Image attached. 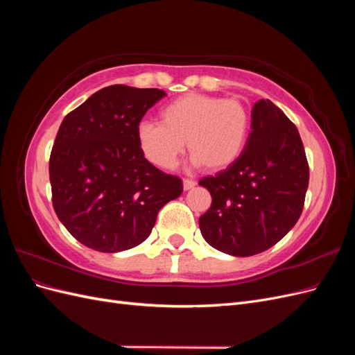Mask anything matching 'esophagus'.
<instances>
[{
	"mask_svg": "<svg viewBox=\"0 0 355 355\" xmlns=\"http://www.w3.org/2000/svg\"><path fill=\"white\" fill-rule=\"evenodd\" d=\"M197 184L194 180H191V179H184V189L185 191H189V189H192L194 188Z\"/></svg>",
	"mask_w": 355,
	"mask_h": 355,
	"instance_id": "esophagus-1",
	"label": "esophagus"
}]
</instances>
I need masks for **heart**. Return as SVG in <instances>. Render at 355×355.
<instances>
[{"label":"heart","instance_id":"1","mask_svg":"<svg viewBox=\"0 0 355 355\" xmlns=\"http://www.w3.org/2000/svg\"><path fill=\"white\" fill-rule=\"evenodd\" d=\"M161 123L137 125V145L148 161L159 168L176 164L187 149L191 164L219 173L243 155L250 135V114L235 99L188 93L168 102L159 114Z\"/></svg>","mask_w":355,"mask_h":355}]
</instances>
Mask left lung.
<instances>
[{
	"label": "left lung",
	"mask_w": 355,
	"mask_h": 355,
	"mask_svg": "<svg viewBox=\"0 0 355 355\" xmlns=\"http://www.w3.org/2000/svg\"><path fill=\"white\" fill-rule=\"evenodd\" d=\"M308 180V161L296 125L271 101H257L240 159L200 180L211 196L210 209L198 219L201 235L231 256L268 250L295 227Z\"/></svg>",
	"instance_id": "obj_1"
}]
</instances>
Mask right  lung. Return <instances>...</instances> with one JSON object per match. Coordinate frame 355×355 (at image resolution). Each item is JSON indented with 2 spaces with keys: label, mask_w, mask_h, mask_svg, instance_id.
<instances>
[{
  "label": "right lung",
  "mask_w": 355,
  "mask_h": 355,
  "mask_svg": "<svg viewBox=\"0 0 355 355\" xmlns=\"http://www.w3.org/2000/svg\"><path fill=\"white\" fill-rule=\"evenodd\" d=\"M164 96L115 84L63 118L49 166L53 207L72 237L93 250L118 253L144 243L159 209L184 191L137 145L139 123Z\"/></svg>",
  "instance_id": "right-lung-1"
}]
</instances>
